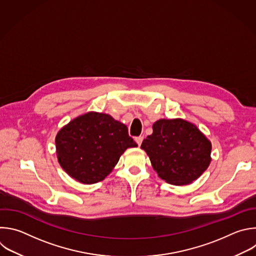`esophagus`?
<instances>
[{"label":"esophagus","instance_id":"esophagus-1","mask_svg":"<svg viewBox=\"0 0 256 256\" xmlns=\"http://www.w3.org/2000/svg\"><path fill=\"white\" fill-rule=\"evenodd\" d=\"M142 140H144V138H142V136H136V138H134V140H136V142L138 146H140V144H142Z\"/></svg>","mask_w":256,"mask_h":256}]
</instances>
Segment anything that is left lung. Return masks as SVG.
<instances>
[{
	"label": "left lung",
	"mask_w": 256,
	"mask_h": 256,
	"mask_svg": "<svg viewBox=\"0 0 256 256\" xmlns=\"http://www.w3.org/2000/svg\"><path fill=\"white\" fill-rule=\"evenodd\" d=\"M158 176L176 186L197 180L211 162V142L194 124L183 118H160L142 142Z\"/></svg>",
	"instance_id": "obj_1"
}]
</instances>
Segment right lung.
I'll use <instances>...</instances> for the list:
<instances>
[{
  "instance_id": "obj_1",
  "label": "right lung",
  "mask_w": 256,
  "mask_h": 256,
  "mask_svg": "<svg viewBox=\"0 0 256 256\" xmlns=\"http://www.w3.org/2000/svg\"><path fill=\"white\" fill-rule=\"evenodd\" d=\"M55 144L62 168L71 178L86 185L104 180L124 150L138 146L126 124L96 112L70 120L57 132Z\"/></svg>"
}]
</instances>
